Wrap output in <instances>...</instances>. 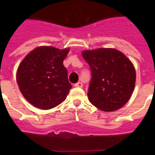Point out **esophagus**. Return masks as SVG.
<instances>
[{"mask_svg": "<svg viewBox=\"0 0 155 155\" xmlns=\"http://www.w3.org/2000/svg\"><path fill=\"white\" fill-rule=\"evenodd\" d=\"M75 87H83V84L81 82H78L75 84Z\"/></svg>", "mask_w": 155, "mask_h": 155, "instance_id": "esophagus-1", "label": "esophagus"}]
</instances>
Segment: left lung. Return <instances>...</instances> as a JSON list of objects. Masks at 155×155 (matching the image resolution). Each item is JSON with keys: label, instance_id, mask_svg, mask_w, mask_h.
Instances as JSON below:
<instances>
[{"label": "left lung", "instance_id": "8db88e82", "mask_svg": "<svg viewBox=\"0 0 155 155\" xmlns=\"http://www.w3.org/2000/svg\"><path fill=\"white\" fill-rule=\"evenodd\" d=\"M82 56L92 71L87 93L91 104L105 112L122 108L134 90L136 71L132 62L114 48L84 50Z\"/></svg>", "mask_w": 155, "mask_h": 155}]
</instances>
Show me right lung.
<instances>
[{
    "instance_id": "add662e5",
    "label": "right lung",
    "mask_w": 155,
    "mask_h": 155,
    "mask_svg": "<svg viewBox=\"0 0 155 155\" xmlns=\"http://www.w3.org/2000/svg\"><path fill=\"white\" fill-rule=\"evenodd\" d=\"M70 48L38 47L21 62L16 80L21 94L33 106L51 109L63 102L71 85L63 60Z\"/></svg>"
}]
</instances>
